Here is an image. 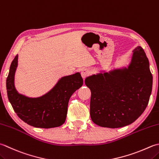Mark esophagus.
I'll return each instance as SVG.
<instances>
[{
	"mask_svg": "<svg viewBox=\"0 0 159 159\" xmlns=\"http://www.w3.org/2000/svg\"><path fill=\"white\" fill-rule=\"evenodd\" d=\"M90 70L88 69H84L81 71V76L83 78V79H85L87 76H88L90 74Z\"/></svg>",
	"mask_w": 159,
	"mask_h": 159,
	"instance_id": "34e87169",
	"label": "esophagus"
}]
</instances>
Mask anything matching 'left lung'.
I'll return each mask as SVG.
<instances>
[{"label":"left lung","instance_id":"left-lung-1","mask_svg":"<svg viewBox=\"0 0 159 159\" xmlns=\"http://www.w3.org/2000/svg\"><path fill=\"white\" fill-rule=\"evenodd\" d=\"M91 90L90 116L96 125L109 128L128 125L148 106L152 89L149 61L141 47L133 50L127 68L87 77Z\"/></svg>","mask_w":159,"mask_h":159}]
</instances>
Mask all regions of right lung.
<instances>
[{
    "mask_svg": "<svg viewBox=\"0 0 159 159\" xmlns=\"http://www.w3.org/2000/svg\"><path fill=\"white\" fill-rule=\"evenodd\" d=\"M16 55L11 62L6 80L8 99L18 116L28 125L40 128L59 127L65 123L69 100L83 85L79 72L64 76L50 91L40 97L29 98L18 94L14 87V74L18 65Z\"/></svg>",
    "mask_w": 159,
    "mask_h": 159,
    "instance_id": "1",
    "label": "right lung"
}]
</instances>
